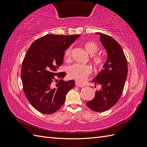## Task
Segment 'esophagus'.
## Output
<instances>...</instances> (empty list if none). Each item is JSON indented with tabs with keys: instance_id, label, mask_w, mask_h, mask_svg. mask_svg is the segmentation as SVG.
Returning a JSON list of instances; mask_svg holds the SVG:
<instances>
[{
	"instance_id": "esophagus-1",
	"label": "esophagus",
	"mask_w": 147,
	"mask_h": 147,
	"mask_svg": "<svg viewBox=\"0 0 147 147\" xmlns=\"http://www.w3.org/2000/svg\"><path fill=\"white\" fill-rule=\"evenodd\" d=\"M75 84H76V86H78V87H83L84 86V85H83V84L79 83L78 82H76V83H75Z\"/></svg>"
}]
</instances>
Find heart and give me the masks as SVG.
I'll use <instances>...</instances> for the list:
<instances>
[{"label":"heart","instance_id":"b5f03b06","mask_svg":"<svg viewBox=\"0 0 147 147\" xmlns=\"http://www.w3.org/2000/svg\"><path fill=\"white\" fill-rule=\"evenodd\" d=\"M84 47L86 51L91 55H94L99 50L97 44L92 41H89L84 43ZM71 51L72 48H68L64 52V57L65 60H69L71 58ZM92 61L95 66L100 67L104 63V59L100 56L96 55L92 57ZM68 75L70 78L75 80L78 82H83L85 80L86 78L91 73V69L88 65L81 64H75L70 65L68 68Z\"/></svg>","mask_w":147,"mask_h":147}]
</instances>
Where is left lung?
Instances as JSON below:
<instances>
[{
    "label": "left lung",
    "instance_id": "1",
    "mask_svg": "<svg viewBox=\"0 0 147 147\" xmlns=\"http://www.w3.org/2000/svg\"><path fill=\"white\" fill-rule=\"evenodd\" d=\"M96 34L99 35L108 56L103 70L92 81L102 88L86 105L93 111L102 112L112 108L121 97L127 76V63L122 48L113 38L100 32Z\"/></svg>",
    "mask_w": 147,
    "mask_h": 147
}]
</instances>
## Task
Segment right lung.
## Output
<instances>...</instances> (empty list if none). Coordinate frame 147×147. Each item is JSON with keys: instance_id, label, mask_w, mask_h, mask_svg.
Listing matches in <instances>:
<instances>
[{"instance_id": "add662e5", "label": "right lung", "mask_w": 147, "mask_h": 147, "mask_svg": "<svg viewBox=\"0 0 147 147\" xmlns=\"http://www.w3.org/2000/svg\"><path fill=\"white\" fill-rule=\"evenodd\" d=\"M80 36L48 34L35 40L27 51L21 67L22 83L26 97L38 112H56L74 87L75 81H63L66 73L57 70L63 63L65 51ZM57 78L60 80H57L53 86L52 82Z\"/></svg>"}]
</instances>
